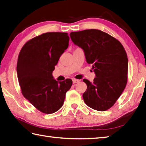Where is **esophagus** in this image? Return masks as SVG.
Here are the masks:
<instances>
[{"instance_id":"34e87169","label":"esophagus","mask_w":146,"mask_h":146,"mask_svg":"<svg viewBox=\"0 0 146 146\" xmlns=\"http://www.w3.org/2000/svg\"><path fill=\"white\" fill-rule=\"evenodd\" d=\"M79 82H80L79 80H77V79H73V84H76V83H78Z\"/></svg>"}]
</instances>
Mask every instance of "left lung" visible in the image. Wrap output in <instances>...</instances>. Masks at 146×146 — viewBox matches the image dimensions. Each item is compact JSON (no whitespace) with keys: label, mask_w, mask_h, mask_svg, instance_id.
Wrapping results in <instances>:
<instances>
[{"label":"left lung","mask_w":146,"mask_h":146,"mask_svg":"<svg viewBox=\"0 0 146 146\" xmlns=\"http://www.w3.org/2000/svg\"><path fill=\"white\" fill-rule=\"evenodd\" d=\"M73 42L84 50L88 64L96 73L93 82L87 79L83 98L88 107L99 111L109 110L121 95L127 83L128 58L122 44L99 30L71 32Z\"/></svg>","instance_id":"8db88e82"}]
</instances>
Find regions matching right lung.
Instances as JSON below:
<instances>
[{
    "label": "right lung",
    "instance_id": "1",
    "mask_svg": "<svg viewBox=\"0 0 146 146\" xmlns=\"http://www.w3.org/2000/svg\"><path fill=\"white\" fill-rule=\"evenodd\" d=\"M69 40L67 33H45L26 42L19 54L16 70L21 93L43 113L58 111L72 85L71 79L57 82L52 76Z\"/></svg>",
    "mask_w": 146,
    "mask_h": 146
}]
</instances>
